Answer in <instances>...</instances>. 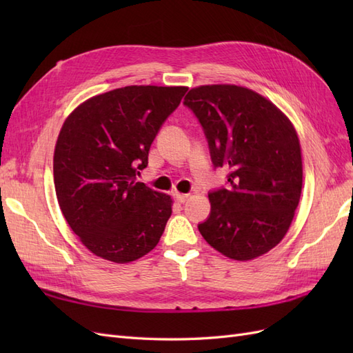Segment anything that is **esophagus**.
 <instances>
[{"label": "esophagus", "mask_w": 353, "mask_h": 353, "mask_svg": "<svg viewBox=\"0 0 353 353\" xmlns=\"http://www.w3.org/2000/svg\"><path fill=\"white\" fill-rule=\"evenodd\" d=\"M174 197H175V200H176L178 203H185V201L188 200L190 194H183V193H175V194H174Z\"/></svg>", "instance_id": "esophagus-1"}]
</instances>
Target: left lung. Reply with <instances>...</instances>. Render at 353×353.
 Here are the masks:
<instances>
[{
    "label": "left lung",
    "instance_id": "left-lung-1",
    "mask_svg": "<svg viewBox=\"0 0 353 353\" xmlns=\"http://www.w3.org/2000/svg\"><path fill=\"white\" fill-rule=\"evenodd\" d=\"M184 104L205 130L212 162L230 169L228 187L209 193L199 231L234 261L268 253L287 234L302 193L301 141L290 119L240 85L191 88Z\"/></svg>",
    "mask_w": 353,
    "mask_h": 353
}]
</instances>
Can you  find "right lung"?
I'll return each mask as SVG.
<instances>
[{
    "label": "right lung",
    "instance_id": "add662e5",
    "mask_svg": "<svg viewBox=\"0 0 353 353\" xmlns=\"http://www.w3.org/2000/svg\"><path fill=\"white\" fill-rule=\"evenodd\" d=\"M187 87L130 85L94 95L63 123L52 170L59 206L91 253L128 263L152 252L172 199L138 183L160 126Z\"/></svg>",
    "mask_w": 353,
    "mask_h": 353
}]
</instances>
